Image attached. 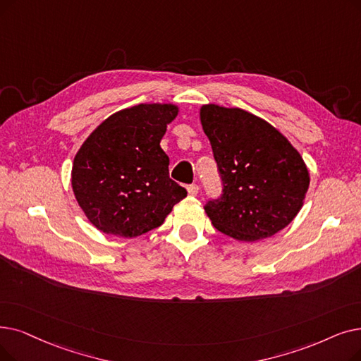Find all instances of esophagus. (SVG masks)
Segmentation results:
<instances>
[{
  "mask_svg": "<svg viewBox=\"0 0 361 361\" xmlns=\"http://www.w3.org/2000/svg\"><path fill=\"white\" fill-rule=\"evenodd\" d=\"M187 193H189L190 196H196L199 193V185L197 184L187 185Z\"/></svg>",
  "mask_w": 361,
  "mask_h": 361,
  "instance_id": "34e87169",
  "label": "esophagus"
}]
</instances>
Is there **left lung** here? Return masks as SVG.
Wrapping results in <instances>:
<instances>
[{"label":"left lung","instance_id":"obj_1","mask_svg":"<svg viewBox=\"0 0 361 361\" xmlns=\"http://www.w3.org/2000/svg\"><path fill=\"white\" fill-rule=\"evenodd\" d=\"M199 118L224 185L223 196L205 207L214 227L239 242L283 230L310 187L300 152L271 123L243 109L209 103Z\"/></svg>","mask_w":361,"mask_h":361}]
</instances>
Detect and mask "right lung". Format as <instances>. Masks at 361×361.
I'll return each instance as SVG.
<instances>
[{"instance_id":"1","label":"right lung","mask_w":361,"mask_h":361,"mask_svg":"<svg viewBox=\"0 0 361 361\" xmlns=\"http://www.w3.org/2000/svg\"><path fill=\"white\" fill-rule=\"evenodd\" d=\"M174 103H142L122 109L94 130L72 164L78 205L97 230L137 238L159 227L187 196L169 178V158L161 147Z\"/></svg>"}]
</instances>
